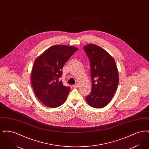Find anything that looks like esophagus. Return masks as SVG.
<instances>
[{
  "label": "esophagus",
  "instance_id": "34e87169",
  "mask_svg": "<svg viewBox=\"0 0 149 149\" xmlns=\"http://www.w3.org/2000/svg\"><path fill=\"white\" fill-rule=\"evenodd\" d=\"M78 86H79V84H75V85H72V86H73L74 88H78Z\"/></svg>",
  "mask_w": 149,
  "mask_h": 149
}]
</instances>
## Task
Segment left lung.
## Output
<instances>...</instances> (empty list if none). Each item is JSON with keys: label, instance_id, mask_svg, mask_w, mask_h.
Segmentation results:
<instances>
[{"label": "left lung", "instance_id": "left-lung-1", "mask_svg": "<svg viewBox=\"0 0 149 149\" xmlns=\"http://www.w3.org/2000/svg\"><path fill=\"white\" fill-rule=\"evenodd\" d=\"M83 49L90 60L92 91L86 97L88 104L100 108L110 102L119 82L118 69L113 57L106 50L94 44H89Z\"/></svg>", "mask_w": 149, "mask_h": 149}]
</instances>
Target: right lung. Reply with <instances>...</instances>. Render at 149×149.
Returning a JSON list of instances; mask_svg holds the SVG:
<instances>
[{"instance_id": "right-lung-1", "label": "right lung", "mask_w": 149, "mask_h": 149, "mask_svg": "<svg viewBox=\"0 0 149 149\" xmlns=\"http://www.w3.org/2000/svg\"><path fill=\"white\" fill-rule=\"evenodd\" d=\"M78 49L70 46L55 45L36 58L31 83L36 97L46 106L56 108L67 99L70 88L63 85L59 78L64 64Z\"/></svg>"}]
</instances>
